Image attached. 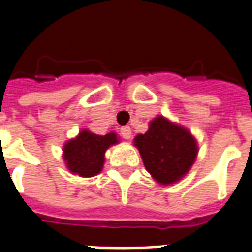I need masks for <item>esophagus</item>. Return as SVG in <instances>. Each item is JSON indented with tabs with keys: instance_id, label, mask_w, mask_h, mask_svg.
<instances>
[{
	"instance_id": "34e87169",
	"label": "esophagus",
	"mask_w": 252,
	"mask_h": 252,
	"mask_svg": "<svg viewBox=\"0 0 252 252\" xmlns=\"http://www.w3.org/2000/svg\"><path fill=\"white\" fill-rule=\"evenodd\" d=\"M120 135L123 136V139H126V140H129L132 137V131L129 126H121L120 128Z\"/></svg>"
}]
</instances>
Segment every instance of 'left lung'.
<instances>
[{
	"label": "left lung",
	"mask_w": 252,
	"mask_h": 252,
	"mask_svg": "<svg viewBox=\"0 0 252 252\" xmlns=\"http://www.w3.org/2000/svg\"><path fill=\"white\" fill-rule=\"evenodd\" d=\"M143 163L159 184H173L189 171L197 157V143L185 128L159 116L146 133L135 137Z\"/></svg>",
	"instance_id": "left-lung-1"
}]
</instances>
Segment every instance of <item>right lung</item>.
<instances>
[{
    "mask_svg": "<svg viewBox=\"0 0 252 252\" xmlns=\"http://www.w3.org/2000/svg\"><path fill=\"white\" fill-rule=\"evenodd\" d=\"M116 143L117 136L113 132L101 136L85 129L78 137L66 143L63 158L71 173L81 177H93L102 170L105 151Z\"/></svg>",
    "mask_w": 252,
    "mask_h": 252,
    "instance_id": "1",
    "label": "right lung"
}]
</instances>
